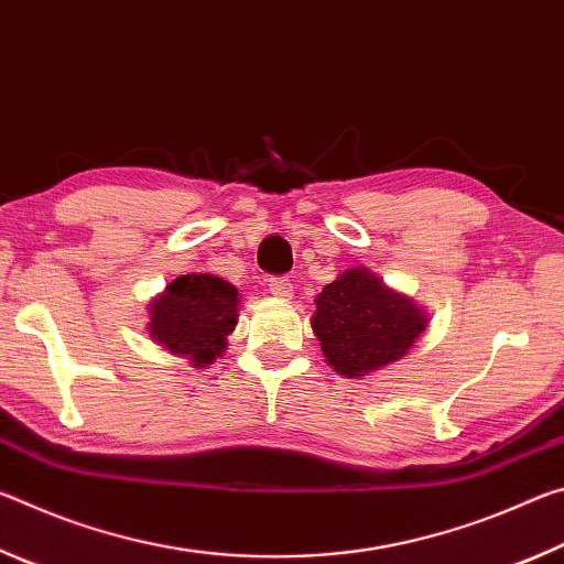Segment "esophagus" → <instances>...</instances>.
I'll use <instances>...</instances> for the list:
<instances>
[{"mask_svg":"<svg viewBox=\"0 0 564 564\" xmlns=\"http://www.w3.org/2000/svg\"><path fill=\"white\" fill-rule=\"evenodd\" d=\"M269 291L275 295V299L289 301L293 295V283H291L289 275H275V279L269 281Z\"/></svg>","mask_w":564,"mask_h":564,"instance_id":"34e87169","label":"esophagus"}]
</instances>
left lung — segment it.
<instances>
[{
	"mask_svg": "<svg viewBox=\"0 0 564 564\" xmlns=\"http://www.w3.org/2000/svg\"><path fill=\"white\" fill-rule=\"evenodd\" d=\"M427 313L366 265L338 273L316 295L311 328L323 358L343 378H362L393 366L427 328Z\"/></svg>",
	"mask_w": 564,
	"mask_h": 564,
	"instance_id": "obj_1",
	"label": "left lung"
}]
</instances>
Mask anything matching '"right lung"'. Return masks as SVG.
<instances>
[{
	"instance_id": "right-lung-1",
	"label": "right lung",
	"mask_w": 564,
	"mask_h": 564,
	"mask_svg": "<svg viewBox=\"0 0 564 564\" xmlns=\"http://www.w3.org/2000/svg\"><path fill=\"white\" fill-rule=\"evenodd\" d=\"M238 305L241 295L234 283L212 273L178 275L149 303V338L194 368H206L226 350Z\"/></svg>"
}]
</instances>
